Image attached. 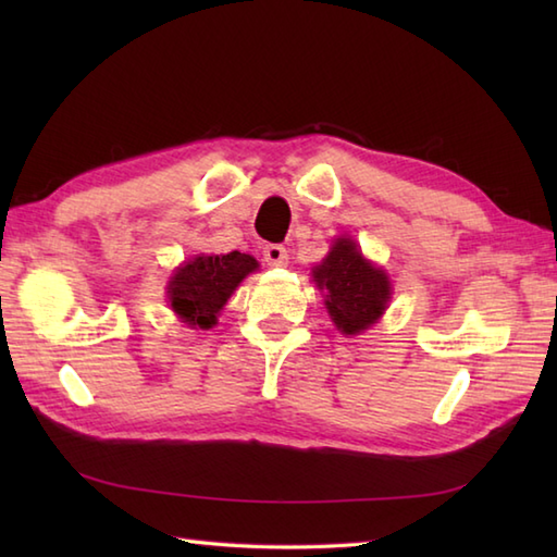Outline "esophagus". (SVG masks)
I'll list each match as a JSON object with an SVG mask.
<instances>
[{"instance_id": "34e87169", "label": "esophagus", "mask_w": 557, "mask_h": 557, "mask_svg": "<svg viewBox=\"0 0 557 557\" xmlns=\"http://www.w3.org/2000/svg\"><path fill=\"white\" fill-rule=\"evenodd\" d=\"M263 260L272 268L287 265V248L280 246V244H265L263 246Z\"/></svg>"}]
</instances>
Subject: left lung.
Instances as JSON below:
<instances>
[{
	"label": "left lung",
	"instance_id": "left-lung-1",
	"mask_svg": "<svg viewBox=\"0 0 557 557\" xmlns=\"http://www.w3.org/2000/svg\"><path fill=\"white\" fill-rule=\"evenodd\" d=\"M325 289V306L339 333L357 335L373 325L389 301V280L373 268L351 239H337L323 265L313 270Z\"/></svg>",
	"mask_w": 557,
	"mask_h": 557
}]
</instances>
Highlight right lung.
<instances>
[{
    "label": "right lung",
    "instance_id": "right-lung-1",
    "mask_svg": "<svg viewBox=\"0 0 557 557\" xmlns=\"http://www.w3.org/2000/svg\"><path fill=\"white\" fill-rule=\"evenodd\" d=\"M258 268L256 258L248 253L198 256L174 272L170 282L172 311L191 327H212L218 313L239 282Z\"/></svg>",
    "mask_w": 557,
    "mask_h": 557
}]
</instances>
